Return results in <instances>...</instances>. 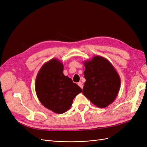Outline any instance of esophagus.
<instances>
[{"instance_id":"34e87169","label":"esophagus","mask_w":147,"mask_h":147,"mask_svg":"<svg viewBox=\"0 0 147 147\" xmlns=\"http://www.w3.org/2000/svg\"><path fill=\"white\" fill-rule=\"evenodd\" d=\"M78 85L81 88H82V89H83V83H82V82H78Z\"/></svg>"}]
</instances>
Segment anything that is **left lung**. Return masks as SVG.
I'll list each match as a JSON object with an SVG mask.
<instances>
[{
    "mask_svg": "<svg viewBox=\"0 0 147 147\" xmlns=\"http://www.w3.org/2000/svg\"><path fill=\"white\" fill-rule=\"evenodd\" d=\"M86 82L83 94L98 108L107 107L117 97L120 78L109 61L101 56H94L84 61Z\"/></svg>",
    "mask_w": 147,
    "mask_h": 147,
    "instance_id": "8db88e82",
    "label": "left lung"
}]
</instances>
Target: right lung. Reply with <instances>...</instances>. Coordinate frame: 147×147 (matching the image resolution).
Here are the masks:
<instances>
[{"instance_id":"1","label":"right lung","mask_w":147,"mask_h":147,"mask_svg":"<svg viewBox=\"0 0 147 147\" xmlns=\"http://www.w3.org/2000/svg\"><path fill=\"white\" fill-rule=\"evenodd\" d=\"M64 66L53 58L40 69L35 82V90L42 105L57 114H63L71 107L73 100L82 89L63 74Z\"/></svg>"}]
</instances>
